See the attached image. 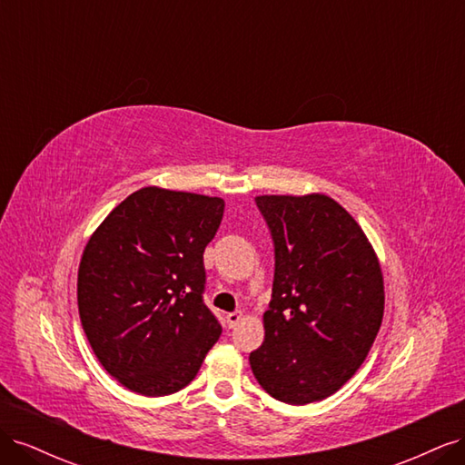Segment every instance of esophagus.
Listing matches in <instances>:
<instances>
[{"instance_id": "1", "label": "esophagus", "mask_w": 465, "mask_h": 465, "mask_svg": "<svg viewBox=\"0 0 465 465\" xmlns=\"http://www.w3.org/2000/svg\"><path fill=\"white\" fill-rule=\"evenodd\" d=\"M241 320H242V312H229V314H227V326H229V328H234L236 323L241 322Z\"/></svg>"}]
</instances>
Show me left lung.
Instances as JSON below:
<instances>
[{
	"label": "left lung",
	"instance_id": "1",
	"mask_svg": "<svg viewBox=\"0 0 465 465\" xmlns=\"http://www.w3.org/2000/svg\"><path fill=\"white\" fill-rule=\"evenodd\" d=\"M256 205L275 273L250 367L279 401H320L369 355L384 316L382 270L359 223L328 195H258Z\"/></svg>",
	"mask_w": 465,
	"mask_h": 465
}]
</instances>
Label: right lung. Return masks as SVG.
Instances as JSON below:
<instances>
[{
	"instance_id": "add662e5",
	"label": "right lung",
	"mask_w": 465,
	"mask_h": 465,
	"mask_svg": "<svg viewBox=\"0 0 465 465\" xmlns=\"http://www.w3.org/2000/svg\"><path fill=\"white\" fill-rule=\"evenodd\" d=\"M221 198L142 188L101 223L77 275L81 326L110 376L142 396L188 386L221 323L203 302V252Z\"/></svg>"
}]
</instances>
